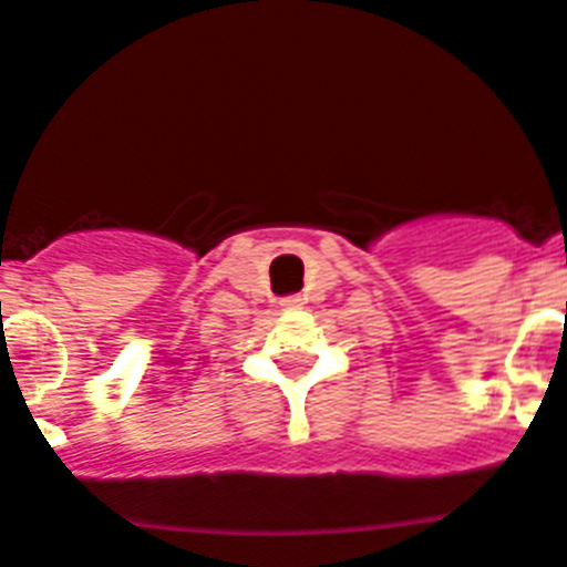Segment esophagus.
Here are the masks:
<instances>
[{
	"label": "esophagus",
	"mask_w": 567,
	"mask_h": 567,
	"mask_svg": "<svg viewBox=\"0 0 567 567\" xmlns=\"http://www.w3.org/2000/svg\"><path fill=\"white\" fill-rule=\"evenodd\" d=\"M297 302H299V299H285L282 306H297Z\"/></svg>",
	"instance_id": "1"
}]
</instances>
